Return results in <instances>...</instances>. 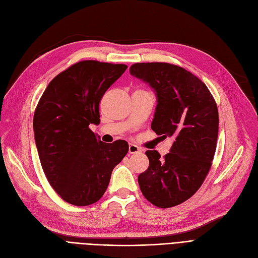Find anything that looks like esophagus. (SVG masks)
Instances as JSON below:
<instances>
[{"mask_svg": "<svg viewBox=\"0 0 258 258\" xmlns=\"http://www.w3.org/2000/svg\"><path fill=\"white\" fill-rule=\"evenodd\" d=\"M142 152L141 148H139L135 144H130L129 145V154H140Z\"/></svg>", "mask_w": 258, "mask_h": 258, "instance_id": "obj_1", "label": "esophagus"}]
</instances>
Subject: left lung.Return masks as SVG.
Segmentation results:
<instances>
[{
	"label": "left lung",
	"instance_id": "obj_1",
	"mask_svg": "<svg viewBox=\"0 0 258 258\" xmlns=\"http://www.w3.org/2000/svg\"><path fill=\"white\" fill-rule=\"evenodd\" d=\"M130 74L154 88L157 106L152 129L174 140L163 159L147 150V170L139 175L148 202L170 208L189 200L205 180L217 148L219 113L211 93L182 67L168 63H137Z\"/></svg>",
	"mask_w": 258,
	"mask_h": 258
}]
</instances>
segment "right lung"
<instances>
[{"label": "right lung", "instance_id": "obj_1", "mask_svg": "<svg viewBox=\"0 0 258 258\" xmlns=\"http://www.w3.org/2000/svg\"><path fill=\"white\" fill-rule=\"evenodd\" d=\"M127 65L82 60L58 74L34 113L35 142L49 183L65 202L87 206L108 188L113 168L128 153L126 141L105 144L90 129L99 125V102Z\"/></svg>", "mask_w": 258, "mask_h": 258}]
</instances>
